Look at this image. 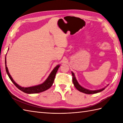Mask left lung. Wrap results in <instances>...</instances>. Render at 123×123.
<instances>
[{
	"mask_svg": "<svg viewBox=\"0 0 123 123\" xmlns=\"http://www.w3.org/2000/svg\"><path fill=\"white\" fill-rule=\"evenodd\" d=\"M71 73L72 75V81H73V83H74V87L76 88L77 89H78L79 91H80V92H82L83 93H87V94H93V93H96L99 92H101V91L105 89V88L101 89H100V90H89L88 89H86L81 87V86L78 83L76 79H75L74 74L72 72H71Z\"/></svg>",
	"mask_w": 123,
	"mask_h": 123,
	"instance_id": "obj_1",
	"label": "left lung"
}]
</instances>
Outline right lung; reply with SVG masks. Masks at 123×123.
Here are the masks:
<instances>
[{"mask_svg":"<svg viewBox=\"0 0 123 123\" xmlns=\"http://www.w3.org/2000/svg\"><path fill=\"white\" fill-rule=\"evenodd\" d=\"M5 67H6V72H7L9 78H10V79L11 80L12 83H14L15 86L18 89H19L20 90L22 91L23 92L26 93H39V92H43V91L48 90V89H49L51 87L53 83L57 71V70H58L59 68L60 67V66L57 65V66L55 68L53 71H52V72L50 74H49V77L48 78V79H47L45 80V81H44V82H43L42 84H41L40 85L36 86H33V87H27V88L20 87V86L18 85L17 83H16L14 80H13V79H12V78L11 77V75H10L9 74L8 70V68H7V66H6V59H5Z\"/></svg>","mask_w":123,"mask_h":123,"instance_id":"1","label":"right lung"}]
</instances>
